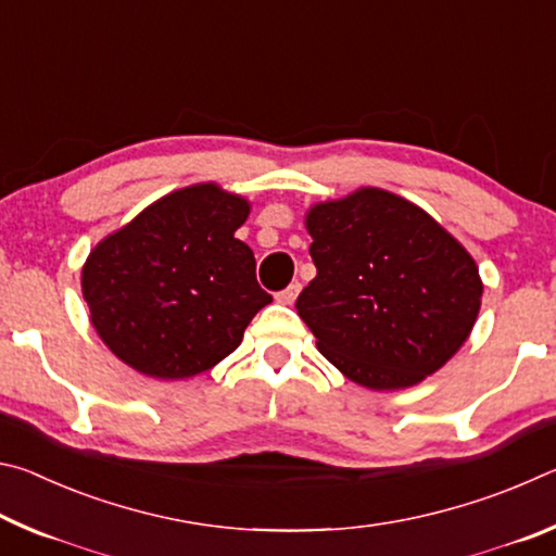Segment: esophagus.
I'll use <instances>...</instances> for the list:
<instances>
[{
    "label": "esophagus",
    "instance_id": "34e87169",
    "mask_svg": "<svg viewBox=\"0 0 556 556\" xmlns=\"http://www.w3.org/2000/svg\"><path fill=\"white\" fill-rule=\"evenodd\" d=\"M299 291H301V285H299V281H294V285H289L285 291H279L277 301H279V304H294Z\"/></svg>",
    "mask_w": 556,
    "mask_h": 556
}]
</instances>
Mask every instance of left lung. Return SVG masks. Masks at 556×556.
Instances as JSON below:
<instances>
[{"label":"left lung","instance_id":"left-lung-1","mask_svg":"<svg viewBox=\"0 0 556 556\" xmlns=\"http://www.w3.org/2000/svg\"><path fill=\"white\" fill-rule=\"evenodd\" d=\"M316 277L296 312L348 380L414 388L456 355L481 312L476 260L419 205L363 186L306 213Z\"/></svg>","mask_w":556,"mask_h":556}]
</instances>
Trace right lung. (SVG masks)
<instances>
[{"instance_id":"right-lung-1","label":"right lung","mask_w":556,"mask_h":556,"mask_svg":"<svg viewBox=\"0 0 556 556\" xmlns=\"http://www.w3.org/2000/svg\"><path fill=\"white\" fill-rule=\"evenodd\" d=\"M250 201L218 184H193L102 238L83 265L90 324L131 370L184 380L211 370L242 343L271 296L255 255L235 230Z\"/></svg>"}]
</instances>
